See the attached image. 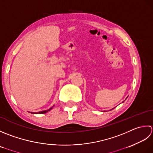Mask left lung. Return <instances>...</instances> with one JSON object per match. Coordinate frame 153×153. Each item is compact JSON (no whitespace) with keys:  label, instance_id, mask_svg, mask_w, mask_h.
I'll return each instance as SVG.
<instances>
[{"label":"left lung","instance_id":"8db88e82","mask_svg":"<svg viewBox=\"0 0 153 153\" xmlns=\"http://www.w3.org/2000/svg\"><path fill=\"white\" fill-rule=\"evenodd\" d=\"M113 109H114V108H113Z\"/></svg>","mask_w":153,"mask_h":153}]
</instances>
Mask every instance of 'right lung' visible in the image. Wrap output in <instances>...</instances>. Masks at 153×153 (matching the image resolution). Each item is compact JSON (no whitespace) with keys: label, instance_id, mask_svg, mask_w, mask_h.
I'll return each instance as SVG.
<instances>
[{"label":"right lung","instance_id":"add662e5","mask_svg":"<svg viewBox=\"0 0 153 153\" xmlns=\"http://www.w3.org/2000/svg\"><path fill=\"white\" fill-rule=\"evenodd\" d=\"M52 108H53V107L51 108H49V110H44V111H39V112H31V114H43L47 113V112H48L49 111H50Z\"/></svg>","mask_w":153,"mask_h":153}]
</instances>
